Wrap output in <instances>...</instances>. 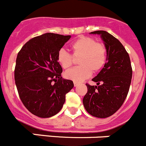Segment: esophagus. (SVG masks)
<instances>
[{
	"instance_id": "esophagus-1",
	"label": "esophagus",
	"mask_w": 146,
	"mask_h": 146,
	"mask_svg": "<svg viewBox=\"0 0 146 146\" xmlns=\"http://www.w3.org/2000/svg\"><path fill=\"white\" fill-rule=\"evenodd\" d=\"M78 85H79L78 82H74V87L78 86Z\"/></svg>"
}]
</instances>
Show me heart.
<instances>
[{
	"label": "heart",
	"instance_id": "heart-1",
	"mask_svg": "<svg viewBox=\"0 0 146 146\" xmlns=\"http://www.w3.org/2000/svg\"><path fill=\"white\" fill-rule=\"evenodd\" d=\"M72 55L61 50L57 55V61L64 69L70 68L74 64V58H79L80 66L69 69L64 77L74 82H81L88 78L91 72L96 74L105 66L107 61V48L102 42L88 36H82L70 45Z\"/></svg>",
	"mask_w": 146,
	"mask_h": 146
}]
</instances>
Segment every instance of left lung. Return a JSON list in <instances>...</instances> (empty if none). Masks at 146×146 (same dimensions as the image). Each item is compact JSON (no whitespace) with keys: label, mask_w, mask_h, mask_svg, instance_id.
Listing matches in <instances>:
<instances>
[{"label":"left lung","mask_w":146,"mask_h":146,"mask_svg":"<svg viewBox=\"0 0 146 146\" xmlns=\"http://www.w3.org/2000/svg\"><path fill=\"white\" fill-rule=\"evenodd\" d=\"M90 33L101 35L107 48V61L92 80L97 85L86 84L88 92L83 98V105L93 117L106 118L118 111L126 99L132 69L129 54L118 39L103 30Z\"/></svg>","instance_id":"1"}]
</instances>
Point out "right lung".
<instances>
[{
  "instance_id": "obj_1",
  "label": "right lung",
  "mask_w": 146,
  "mask_h": 146,
  "mask_svg": "<svg viewBox=\"0 0 146 146\" xmlns=\"http://www.w3.org/2000/svg\"><path fill=\"white\" fill-rule=\"evenodd\" d=\"M70 35L45 33L22 46L17 55L14 80L21 102L29 111L48 118L61 111L66 94L74 87L61 77L57 55Z\"/></svg>"
}]
</instances>
